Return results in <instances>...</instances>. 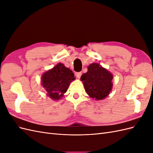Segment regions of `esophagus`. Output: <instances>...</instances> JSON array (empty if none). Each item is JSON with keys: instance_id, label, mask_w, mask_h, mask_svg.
<instances>
[{"instance_id": "obj_1", "label": "esophagus", "mask_w": 153, "mask_h": 153, "mask_svg": "<svg viewBox=\"0 0 153 153\" xmlns=\"http://www.w3.org/2000/svg\"><path fill=\"white\" fill-rule=\"evenodd\" d=\"M81 75H82V73L81 72H78V73H76V77L78 78H80Z\"/></svg>"}]
</instances>
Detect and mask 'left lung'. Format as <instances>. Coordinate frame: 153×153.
Wrapping results in <instances>:
<instances>
[{"label":"left lung","instance_id":"8db88e82","mask_svg":"<svg viewBox=\"0 0 153 153\" xmlns=\"http://www.w3.org/2000/svg\"><path fill=\"white\" fill-rule=\"evenodd\" d=\"M87 69L80 78L87 94L96 100L105 99L112 89V74L98 63L90 64Z\"/></svg>","mask_w":153,"mask_h":153}]
</instances>
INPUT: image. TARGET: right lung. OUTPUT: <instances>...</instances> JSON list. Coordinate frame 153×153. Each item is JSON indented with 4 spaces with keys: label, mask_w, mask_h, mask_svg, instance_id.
I'll list each match as a JSON object with an SVG mask.
<instances>
[{
    "label": "right lung",
    "mask_w": 153,
    "mask_h": 153,
    "mask_svg": "<svg viewBox=\"0 0 153 153\" xmlns=\"http://www.w3.org/2000/svg\"><path fill=\"white\" fill-rule=\"evenodd\" d=\"M75 79L73 71L63 64L59 63L43 74L41 84L48 96L53 100H59L62 98L70 83Z\"/></svg>",
    "instance_id": "add662e5"
}]
</instances>
